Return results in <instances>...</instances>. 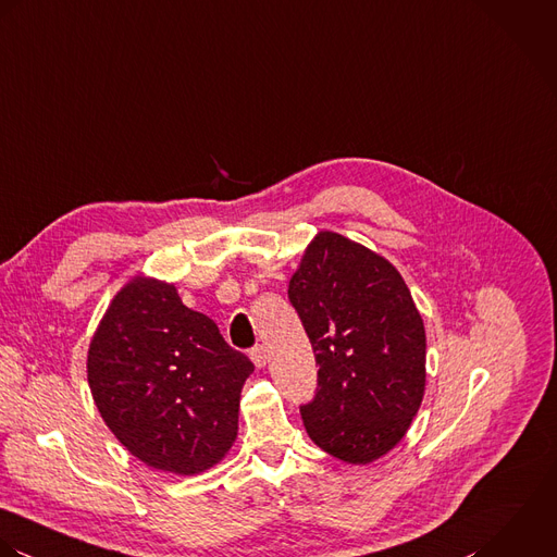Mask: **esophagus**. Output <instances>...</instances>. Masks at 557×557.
<instances>
[{
	"label": "esophagus",
	"instance_id": "esophagus-1",
	"mask_svg": "<svg viewBox=\"0 0 557 557\" xmlns=\"http://www.w3.org/2000/svg\"><path fill=\"white\" fill-rule=\"evenodd\" d=\"M249 357H251V361L256 363V368H264V366H267V359H269L267 348H264L262 344H256V346L249 350Z\"/></svg>",
	"mask_w": 557,
	"mask_h": 557
}]
</instances>
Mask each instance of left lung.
Masks as SVG:
<instances>
[{
    "label": "left lung",
    "mask_w": 557,
    "mask_h": 557,
    "mask_svg": "<svg viewBox=\"0 0 557 557\" xmlns=\"http://www.w3.org/2000/svg\"><path fill=\"white\" fill-rule=\"evenodd\" d=\"M288 299L319 366L314 398L299 407L310 440L372 462L405 437L424 396L426 334L405 280L363 245L319 232Z\"/></svg>",
    "instance_id": "obj_1"
}]
</instances>
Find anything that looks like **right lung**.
Returning a JSON list of instances; mask_svg holds the SVG:
<instances>
[{
	"label": "right lung",
	"mask_w": 557,
	"mask_h": 557,
	"mask_svg": "<svg viewBox=\"0 0 557 557\" xmlns=\"http://www.w3.org/2000/svg\"><path fill=\"white\" fill-rule=\"evenodd\" d=\"M251 372L249 357L209 317L183 306L172 284L148 277L113 297L88 350V383L117 442L178 475L222 460Z\"/></svg>",
	"instance_id": "add662e5"
}]
</instances>
